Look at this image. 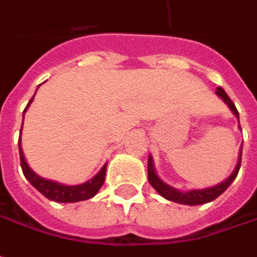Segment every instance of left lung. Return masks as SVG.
<instances>
[{
	"mask_svg": "<svg viewBox=\"0 0 257 257\" xmlns=\"http://www.w3.org/2000/svg\"><path fill=\"white\" fill-rule=\"evenodd\" d=\"M226 103L227 106L230 107V110L236 115V117L239 119V112L234 106V103L231 102L227 93L224 92L223 87H217V92H216ZM240 164H241V148H240V155H239V162L236 165V170L231 173L229 178L223 183H220L216 187H210V188H204V190H191V191H180L177 188H173L168 184H165L162 181L161 178L155 174V170H154V165H152V158L148 157V181L150 184L160 193V194L170 200V201H174V203H178V204H187V206H198V204H206V203H210L213 200H216L218 195H221L227 188L229 185L236 180L237 174H239L240 170Z\"/></svg>",
	"mask_w": 257,
	"mask_h": 257,
	"instance_id": "8db88e82",
	"label": "left lung"
}]
</instances>
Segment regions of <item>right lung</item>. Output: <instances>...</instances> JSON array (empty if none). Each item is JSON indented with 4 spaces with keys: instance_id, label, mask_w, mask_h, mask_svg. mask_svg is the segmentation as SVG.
I'll use <instances>...</instances> for the list:
<instances>
[{
    "instance_id": "obj_1",
    "label": "right lung",
    "mask_w": 257,
    "mask_h": 257,
    "mask_svg": "<svg viewBox=\"0 0 257 257\" xmlns=\"http://www.w3.org/2000/svg\"><path fill=\"white\" fill-rule=\"evenodd\" d=\"M34 96L30 99L28 105L24 109V112L27 110V107L30 106V103L33 102ZM23 128V126H21ZM18 148H20V161H21V168L23 173L26 175L28 181L31 183L33 187H36V190H39L41 194L44 195L46 198L53 200V201H59V203H76V201H83L87 198H92L93 195L97 194V191L100 190V187L105 183V174H106V165H103V168L96 174L95 177L80 185H63L56 183V181H50V180H44L39 177L37 174L34 173L30 167L27 165V162L24 160L23 151H21V138L18 140Z\"/></svg>"
}]
</instances>
